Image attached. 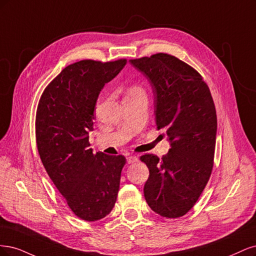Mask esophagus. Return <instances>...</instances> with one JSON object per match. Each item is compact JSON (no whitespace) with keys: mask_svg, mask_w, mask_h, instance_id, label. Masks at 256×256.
Returning a JSON list of instances; mask_svg holds the SVG:
<instances>
[{"mask_svg":"<svg viewBox=\"0 0 256 256\" xmlns=\"http://www.w3.org/2000/svg\"><path fill=\"white\" fill-rule=\"evenodd\" d=\"M126 160H128V164H133V162H138V158H137V156H135V155H130V156H128V158H126Z\"/></svg>","mask_w":256,"mask_h":256,"instance_id":"obj_1","label":"esophagus"}]
</instances>
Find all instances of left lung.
<instances>
[{"instance_id":"1","label":"left lung","mask_w":256,"mask_h":256,"mask_svg":"<svg viewBox=\"0 0 256 256\" xmlns=\"http://www.w3.org/2000/svg\"><path fill=\"white\" fill-rule=\"evenodd\" d=\"M149 80L155 122L164 130L170 149L160 160L144 154L150 171L144 194L148 205L166 218L184 216L208 184L215 154L217 114L208 86L190 66L158 53L130 60Z\"/></svg>"}]
</instances>
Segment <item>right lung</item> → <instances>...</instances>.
I'll return each mask as SVG.
<instances>
[{"label": "right lung", "instance_id": "obj_1", "mask_svg": "<svg viewBox=\"0 0 256 256\" xmlns=\"http://www.w3.org/2000/svg\"><path fill=\"white\" fill-rule=\"evenodd\" d=\"M126 64V60L69 64L48 85L38 104L36 142L41 162L71 210L86 221L108 215L117 200L126 160L94 154L89 132L94 130L98 94Z\"/></svg>", "mask_w": 256, "mask_h": 256}]
</instances>
